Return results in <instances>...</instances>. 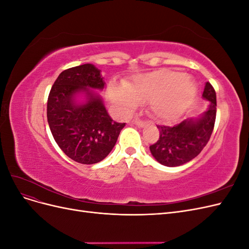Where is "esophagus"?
<instances>
[{"instance_id":"esophagus-1","label":"esophagus","mask_w":249,"mask_h":249,"mask_svg":"<svg viewBox=\"0 0 249 249\" xmlns=\"http://www.w3.org/2000/svg\"><path fill=\"white\" fill-rule=\"evenodd\" d=\"M133 124H136L138 127H143V126H145V125H146V123H145V122H142V120H140V119L134 120Z\"/></svg>"}]
</instances>
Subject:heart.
<instances>
[{
  "label": "heart",
  "instance_id": "b5f03b06",
  "mask_svg": "<svg viewBox=\"0 0 249 249\" xmlns=\"http://www.w3.org/2000/svg\"><path fill=\"white\" fill-rule=\"evenodd\" d=\"M168 86L171 87L169 89L163 93L160 92ZM195 94L196 86L194 83L185 77V73L173 71H162L141 76L133 83L125 84L124 88L115 84L109 87L110 100L124 113L132 111L137 103L145 102L154 96L149 102V110L160 120H171L178 117L189 106Z\"/></svg>",
  "mask_w": 249,
  "mask_h": 249
}]
</instances>
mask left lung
Wrapping results in <instances>:
<instances>
[{
	"label": "left lung",
	"mask_w": 249,
	"mask_h": 249,
	"mask_svg": "<svg viewBox=\"0 0 249 249\" xmlns=\"http://www.w3.org/2000/svg\"><path fill=\"white\" fill-rule=\"evenodd\" d=\"M202 97L209 107L197 118H188L173 126L158 125L159 139L149 146L153 157L164 166L176 167L191 161L207 145L216 119V92L206 83Z\"/></svg>",
	"instance_id": "left-lung-1"
}]
</instances>
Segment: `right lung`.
<instances>
[{"instance_id":"right-lung-1","label":"right lung","mask_w":249,"mask_h":249,"mask_svg":"<svg viewBox=\"0 0 249 249\" xmlns=\"http://www.w3.org/2000/svg\"><path fill=\"white\" fill-rule=\"evenodd\" d=\"M104 87L101 71L87 63L63 71L49 94L47 116L53 137L67 157L81 164L104 160L125 125L110 117L93 90ZM79 93L86 94L84 103H77Z\"/></svg>"}]
</instances>
